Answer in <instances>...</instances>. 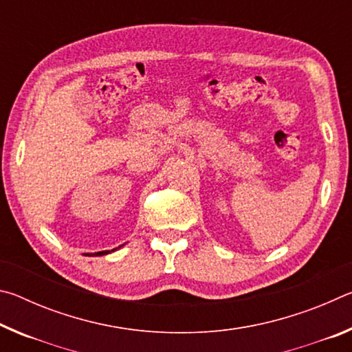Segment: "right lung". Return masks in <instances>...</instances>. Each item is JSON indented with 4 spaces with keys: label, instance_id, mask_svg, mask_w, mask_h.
Returning a JSON list of instances; mask_svg holds the SVG:
<instances>
[{
    "label": "right lung",
    "instance_id": "1",
    "mask_svg": "<svg viewBox=\"0 0 352 352\" xmlns=\"http://www.w3.org/2000/svg\"><path fill=\"white\" fill-rule=\"evenodd\" d=\"M121 247H124V245H119L118 248H113L111 252H116V250H119ZM111 252H110V250H107V252H98V253H94V254H96V256H104V254H109V253H111Z\"/></svg>",
    "mask_w": 352,
    "mask_h": 352
}]
</instances>
